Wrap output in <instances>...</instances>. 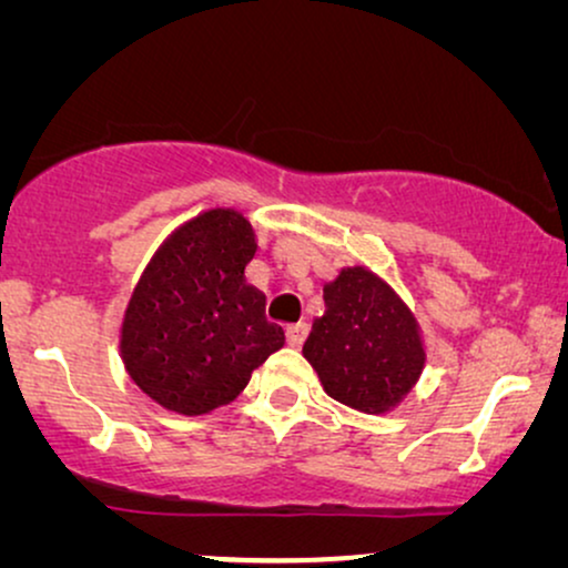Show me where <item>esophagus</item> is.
Returning a JSON list of instances; mask_svg holds the SVG:
<instances>
[{"label": "esophagus", "instance_id": "obj_1", "mask_svg": "<svg viewBox=\"0 0 568 568\" xmlns=\"http://www.w3.org/2000/svg\"><path fill=\"white\" fill-rule=\"evenodd\" d=\"M307 337V324H292L286 326V342H290L292 347H300Z\"/></svg>", "mask_w": 568, "mask_h": 568}]
</instances>
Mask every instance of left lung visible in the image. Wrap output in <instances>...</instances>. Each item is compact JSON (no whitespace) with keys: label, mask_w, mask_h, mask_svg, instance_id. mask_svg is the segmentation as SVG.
<instances>
[{"label":"left lung","mask_w":568,"mask_h":568,"mask_svg":"<svg viewBox=\"0 0 568 568\" xmlns=\"http://www.w3.org/2000/svg\"><path fill=\"white\" fill-rule=\"evenodd\" d=\"M324 316L313 321L303 355L328 397L384 413L408 395L424 368L416 318L366 268H345L324 286Z\"/></svg>","instance_id":"left-lung-1"}]
</instances>
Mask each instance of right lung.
I'll list each match as a JSON object with an SVG mask.
<instances>
[{"label": "right lung", "instance_id": "obj_1", "mask_svg": "<svg viewBox=\"0 0 568 568\" xmlns=\"http://www.w3.org/2000/svg\"><path fill=\"white\" fill-rule=\"evenodd\" d=\"M255 234L236 210H207L158 250L125 307L121 355L136 387L168 410L200 416L234 400L284 347L247 284Z\"/></svg>", "mask_w": 568, "mask_h": 568}]
</instances>
